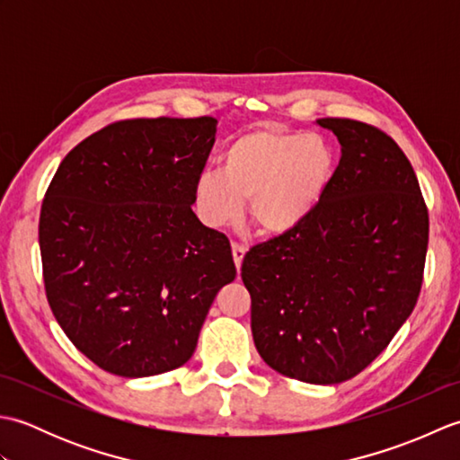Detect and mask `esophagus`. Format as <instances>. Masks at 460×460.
<instances>
[{
  "label": "esophagus",
  "mask_w": 460,
  "mask_h": 460,
  "mask_svg": "<svg viewBox=\"0 0 460 460\" xmlns=\"http://www.w3.org/2000/svg\"><path fill=\"white\" fill-rule=\"evenodd\" d=\"M231 251H233V261H235L237 269H241V265H243V257H245L247 249L243 247V245H239V243H233V245H231Z\"/></svg>",
  "instance_id": "esophagus-1"
}]
</instances>
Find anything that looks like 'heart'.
<instances>
[{
    "label": "heart",
    "mask_w": 460,
    "mask_h": 460,
    "mask_svg": "<svg viewBox=\"0 0 460 460\" xmlns=\"http://www.w3.org/2000/svg\"><path fill=\"white\" fill-rule=\"evenodd\" d=\"M336 175V154L318 134L259 126L235 136L221 155V170L195 180V205L211 227L251 219L261 233L282 237L314 217Z\"/></svg>",
    "instance_id": "heart-1"
}]
</instances>
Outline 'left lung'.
<instances>
[{"instance_id":"8db88e82","label":"left lung","mask_w":460,"mask_h":460,"mask_svg":"<svg viewBox=\"0 0 460 460\" xmlns=\"http://www.w3.org/2000/svg\"><path fill=\"white\" fill-rule=\"evenodd\" d=\"M318 124L341 146L328 198L305 227L252 247L241 279L261 358L287 377L332 385L364 371L413 312L429 211L387 132L351 119Z\"/></svg>"}]
</instances>
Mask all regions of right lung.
I'll use <instances>...</instances> for the list:
<instances>
[{"instance_id":"obj_1","label":"right lung","mask_w":460,"mask_h":460,"mask_svg":"<svg viewBox=\"0 0 460 460\" xmlns=\"http://www.w3.org/2000/svg\"><path fill=\"white\" fill-rule=\"evenodd\" d=\"M211 116L119 120L65 155L39 217L45 295L75 348L122 377L188 361L229 239L191 211L215 142Z\"/></svg>"}]
</instances>
